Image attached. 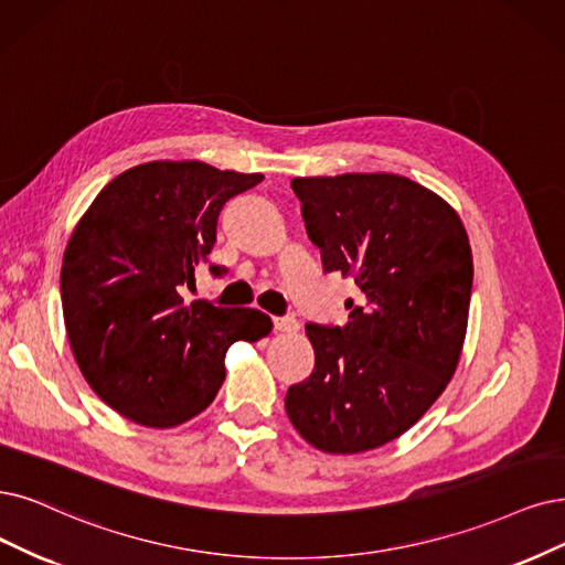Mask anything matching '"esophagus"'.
<instances>
[{
	"mask_svg": "<svg viewBox=\"0 0 565 565\" xmlns=\"http://www.w3.org/2000/svg\"><path fill=\"white\" fill-rule=\"evenodd\" d=\"M271 323H275V330H279V332H296L298 330V321L294 317H275L271 319Z\"/></svg>",
	"mask_w": 565,
	"mask_h": 565,
	"instance_id": "obj_1",
	"label": "esophagus"
}]
</instances>
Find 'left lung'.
<instances>
[{
	"label": "left lung",
	"instance_id": "1",
	"mask_svg": "<svg viewBox=\"0 0 565 565\" xmlns=\"http://www.w3.org/2000/svg\"><path fill=\"white\" fill-rule=\"evenodd\" d=\"M309 239L326 271L361 288L347 326L307 323L309 380L286 393L290 424L328 454L377 449L440 398L461 359L472 250L454 209L398 174L300 177Z\"/></svg>",
	"mask_w": 565,
	"mask_h": 565
}]
</instances>
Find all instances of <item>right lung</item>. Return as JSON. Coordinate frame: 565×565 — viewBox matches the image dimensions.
<instances>
[{
    "instance_id": "right-lung-1",
    "label": "right lung",
    "mask_w": 565,
    "mask_h": 565,
    "mask_svg": "<svg viewBox=\"0 0 565 565\" xmlns=\"http://www.w3.org/2000/svg\"><path fill=\"white\" fill-rule=\"evenodd\" d=\"M260 181L198 160L146 162L104 185L74 227L60 271L67 338L90 388L130 422L193 419L225 380L227 347L271 330L258 309L183 302L223 204Z\"/></svg>"
}]
</instances>
